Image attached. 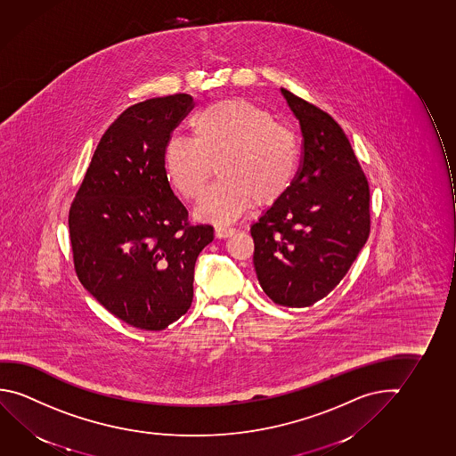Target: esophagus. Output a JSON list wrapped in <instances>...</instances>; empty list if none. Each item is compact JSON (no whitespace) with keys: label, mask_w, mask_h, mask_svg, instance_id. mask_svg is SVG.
<instances>
[{"label":"esophagus","mask_w":456,"mask_h":456,"mask_svg":"<svg viewBox=\"0 0 456 456\" xmlns=\"http://www.w3.org/2000/svg\"><path fill=\"white\" fill-rule=\"evenodd\" d=\"M215 232H216V237H219V239H225V237H231V235H233V233H235V229H233V227H229V225H216Z\"/></svg>","instance_id":"34e87169"}]
</instances>
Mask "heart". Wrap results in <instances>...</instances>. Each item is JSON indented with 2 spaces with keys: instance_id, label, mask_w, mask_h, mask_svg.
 <instances>
[{
  "instance_id": "obj_1",
  "label": "heart",
  "mask_w": 456,
  "mask_h": 456,
  "mask_svg": "<svg viewBox=\"0 0 456 456\" xmlns=\"http://www.w3.org/2000/svg\"><path fill=\"white\" fill-rule=\"evenodd\" d=\"M194 141L172 137L164 148L168 180L184 199L197 202L217 168L219 182L197 215L216 223L243 216L254 202L273 205L297 175L294 133L278 126L270 113L246 99L219 101L191 119Z\"/></svg>"
}]
</instances>
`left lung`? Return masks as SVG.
I'll return each instance as SVG.
<instances>
[{"instance_id":"left-lung-1","label":"left lung","mask_w":456,"mask_h":456,"mask_svg":"<svg viewBox=\"0 0 456 456\" xmlns=\"http://www.w3.org/2000/svg\"><path fill=\"white\" fill-rule=\"evenodd\" d=\"M300 121L302 161L290 190L251 225L254 268L272 300L306 308L337 288L370 235V186L329 113L281 88Z\"/></svg>"}]
</instances>
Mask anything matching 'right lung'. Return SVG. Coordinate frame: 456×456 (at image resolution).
Instances as JSON below:
<instances>
[{
    "label": "right lung",
    "instance_id": "add662e5",
    "mask_svg": "<svg viewBox=\"0 0 456 456\" xmlns=\"http://www.w3.org/2000/svg\"><path fill=\"white\" fill-rule=\"evenodd\" d=\"M194 99L178 93L127 107L101 137L76 199L69 237L84 288L135 329L159 331L192 303L197 256L213 227L191 224L164 148Z\"/></svg>",
    "mask_w": 456,
    "mask_h": 456
}]
</instances>
